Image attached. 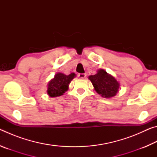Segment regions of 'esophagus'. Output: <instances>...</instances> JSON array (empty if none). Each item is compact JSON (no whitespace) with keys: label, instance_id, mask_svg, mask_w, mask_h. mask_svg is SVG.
Here are the masks:
<instances>
[{"label":"esophagus","instance_id":"esophagus-1","mask_svg":"<svg viewBox=\"0 0 157 157\" xmlns=\"http://www.w3.org/2000/svg\"><path fill=\"white\" fill-rule=\"evenodd\" d=\"M86 76V75L85 73H79L78 74V77L80 78H84Z\"/></svg>","mask_w":157,"mask_h":157}]
</instances>
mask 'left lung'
Returning a JSON list of instances; mask_svg holds the SVG:
<instances>
[{
	"mask_svg": "<svg viewBox=\"0 0 157 157\" xmlns=\"http://www.w3.org/2000/svg\"><path fill=\"white\" fill-rule=\"evenodd\" d=\"M89 79L92 82L93 86L98 94L104 98H111L115 96L118 91L120 84L113 76L100 69L97 74L90 75Z\"/></svg>",
	"mask_w": 157,
	"mask_h": 157,
	"instance_id": "left-lung-1",
	"label": "left lung"
}]
</instances>
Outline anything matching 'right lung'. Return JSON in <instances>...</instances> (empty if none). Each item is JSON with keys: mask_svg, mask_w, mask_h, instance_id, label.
<instances>
[{"mask_svg": "<svg viewBox=\"0 0 157 157\" xmlns=\"http://www.w3.org/2000/svg\"><path fill=\"white\" fill-rule=\"evenodd\" d=\"M75 76V74L73 73L68 75L61 73H57L48 85V94L52 98L63 95L68 90L69 83Z\"/></svg>", "mask_w": 157, "mask_h": 157, "instance_id": "1", "label": "right lung"}]
</instances>
